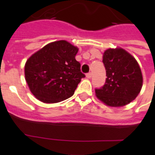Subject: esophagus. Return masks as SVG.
I'll return each mask as SVG.
<instances>
[{"instance_id":"1","label":"esophagus","mask_w":155,"mask_h":155,"mask_svg":"<svg viewBox=\"0 0 155 155\" xmlns=\"http://www.w3.org/2000/svg\"><path fill=\"white\" fill-rule=\"evenodd\" d=\"M92 72H88L87 74V75H86V76H87V78H88V79H90V78L92 77Z\"/></svg>"}]
</instances>
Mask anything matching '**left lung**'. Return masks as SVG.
Masks as SVG:
<instances>
[{"mask_svg":"<svg viewBox=\"0 0 155 155\" xmlns=\"http://www.w3.org/2000/svg\"><path fill=\"white\" fill-rule=\"evenodd\" d=\"M106 80L96 88L98 99L108 106L120 107L134 101L142 87V75L138 63L121 48L108 49L103 55Z\"/></svg>","mask_w":155,"mask_h":155,"instance_id":"left-lung-1","label":"left lung"}]
</instances>
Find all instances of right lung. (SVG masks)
Listing matches in <instances>:
<instances>
[{
    "label": "right lung",
    "instance_id": "add662e5",
    "mask_svg": "<svg viewBox=\"0 0 155 155\" xmlns=\"http://www.w3.org/2000/svg\"><path fill=\"white\" fill-rule=\"evenodd\" d=\"M77 47L64 40L47 44L25 63V80L37 99L57 103L74 94L85 75L76 61Z\"/></svg>",
    "mask_w": 155,
    "mask_h": 155
}]
</instances>
